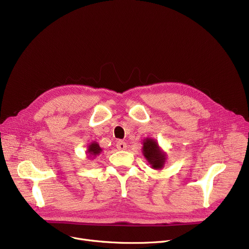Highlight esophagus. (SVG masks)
Segmentation results:
<instances>
[{
    "label": "esophagus",
    "mask_w": 249,
    "mask_h": 249,
    "mask_svg": "<svg viewBox=\"0 0 249 249\" xmlns=\"http://www.w3.org/2000/svg\"><path fill=\"white\" fill-rule=\"evenodd\" d=\"M116 147L118 150H125L127 148V144L124 141H118L116 144Z\"/></svg>",
    "instance_id": "esophagus-1"
}]
</instances>
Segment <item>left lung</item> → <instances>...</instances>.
I'll list each match as a JSON object with an SVG mask.
<instances>
[{
  "label": "left lung",
  "instance_id": "left-lung-1",
  "mask_svg": "<svg viewBox=\"0 0 249 249\" xmlns=\"http://www.w3.org/2000/svg\"><path fill=\"white\" fill-rule=\"evenodd\" d=\"M142 153L150 164L151 168L160 169L163 168L166 162L167 155L159 145V142L153 138H145L142 142Z\"/></svg>",
  "mask_w": 249,
  "mask_h": 249
}]
</instances>
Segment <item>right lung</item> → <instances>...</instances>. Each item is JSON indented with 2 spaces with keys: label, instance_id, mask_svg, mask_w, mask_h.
Returning a JSON list of instances; mask_svg holds the SVG:
<instances>
[{
  "label": "right lung",
  "instance_id": "right-lung-1",
  "mask_svg": "<svg viewBox=\"0 0 249 249\" xmlns=\"http://www.w3.org/2000/svg\"><path fill=\"white\" fill-rule=\"evenodd\" d=\"M102 151H103V149H102V147H100L98 142H96V141L90 142L89 146H88V149H87L88 158L89 159H95L96 156H98Z\"/></svg>",
  "mask_w": 249,
  "mask_h": 249
}]
</instances>
